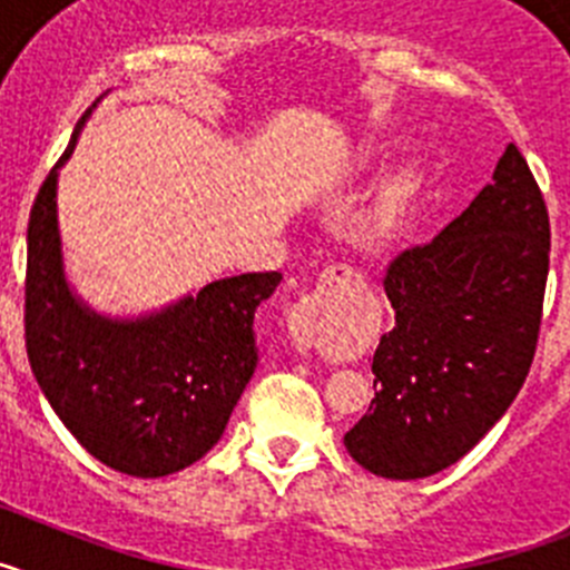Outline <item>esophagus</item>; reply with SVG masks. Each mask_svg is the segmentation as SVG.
Returning a JSON list of instances; mask_svg holds the SVG:
<instances>
[{
	"label": "esophagus",
	"instance_id": "1",
	"mask_svg": "<svg viewBox=\"0 0 570 570\" xmlns=\"http://www.w3.org/2000/svg\"><path fill=\"white\" fill-rule=\"evenodd\" d=\"M360 276L354 274V268L347 265H331V268L322 271L320 285H345V282H354ZM316 320H320V302L316 296H305L291 308L288 314V334L294 342L296 351H311L316 345Z\"/></svg>",
	"mask_w": 570,
	"mask_h": 570
}]
</instances>
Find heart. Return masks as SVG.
<instances>
[{"label": "heart", "instance_id": "heart-1", "mask_svg": "<svg viewBox=\"0 0 570 570\" xmlns=\"http://www.w3.org/2000/svg\"><path fill=\"white\" fill-rule=\"evenodd\" d=\"M376 159H380L376 145H360L351 156V170L374 168ZM422 190H425V165L420 159H407V163L396 165L391 174L382 176L374 194L367 196V203L356 210L354 223H351V236L360 242L362 248H385L387 242H394L402 234V228L420 205Z\"/></svg>", "mask_w": 570, "mask_h": 570}]
</instances>
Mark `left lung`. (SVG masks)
<instances>
[{"label":"left lung","mask_w":570,"mask_h":570,"mask_svg":"<svg viewBox=\"0 0 570 570\" xmlns=\"http://www.w3.org/2000/svg\"><path fill=\"white\" fill-rule=\"evenodd\" d=\"M551 225L517 145L434 242L387 265L396 314L374 354L367 414L347 454L387 480L454 465L517 400L540 340Z\"/></svg>","instance_id":"1"}]
</instances>
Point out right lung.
Here are the masks:
<instances>
[{
  "label": "right lung",
  "instance_id": "add662e5",
  "mask_svg": "<svg viewBox=\"0 0 570 570\" xmlns=\"http://www.w3.org/2000/svg\"><path fill=\"white\" fill-rule=\"evenodd\" d=\"M28 223L24 347L42 394L88 454L130 476H168L203 460L254 376V314L282 274H239L139 320H110L73 296L62 268L57 179Z\"/></svg>",
  "mask_w": 570,
  "mask_h": 570
}]
</instances>
